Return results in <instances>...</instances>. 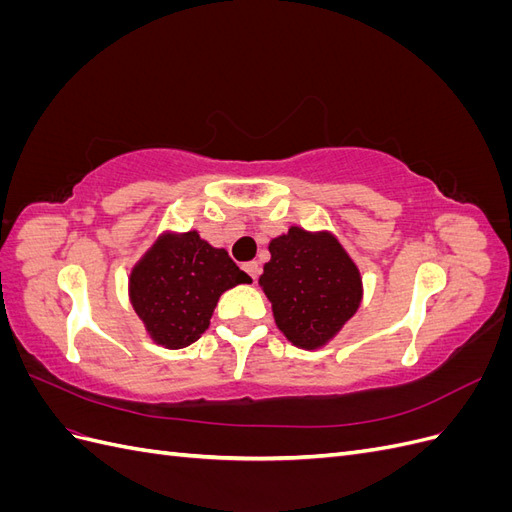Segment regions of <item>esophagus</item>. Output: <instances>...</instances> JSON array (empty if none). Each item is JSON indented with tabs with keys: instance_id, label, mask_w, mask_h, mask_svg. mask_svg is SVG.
Listing matches in <instances>:
<instances>
[{
	"instance_id": "esophagus-1",
	"label": "esophagus",
	"mask_w": 512,
	"mask_h": 512,
	"mask_svg": "<svg viewBox=\"0 0 512 512\" xmlns=\"http://www.w3.org/2000/svg\"><path fill=\"white\" fill-rule=\"evenodd\" d=\"M245 271H247V275H250L252 280L256 282V280H258V275H260V265H258V262H247V265H245Z\"/></svg>"
}]
</instances>
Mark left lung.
Returning <instances> with one entry per match:
<instances>
[{
	"instance_id": "obj_1",
	"label": "left lung",
	"mask_w": 512,
	"mask_h": 512,
	"mask_svg": "<svg viewBox=\"0 0 512 512\" xmlns=\"http://www.w3.org/2000/svg\"><path fill=\"white\" fill-rule=\"evenodd\" d=\"M271 260L258 284L290 344L327 346L356 314L363 299L361 271L329 230L290 226L269 243Z\"/></svg>"
}]
</instances>
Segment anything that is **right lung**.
<instances>
[{"instance_id": "right-lung-1", "label": "right lung", "mask_w": 512, "mask_h": 512, "mask_svg": "<svg viewBox=\"0 0 512 512\" xmlns=\"http://www.w3.org/2000/svg\"><path fill=\"white\" fill-rule=\"evenodd\" d=\"M250 275L196 230L162 232L130 273V303L153 342L179 350L209 329L220 297Z\"/></svg>"}]
</instances>
